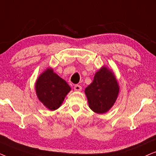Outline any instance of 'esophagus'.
Wrapping results in <instances>:
<instances>
[{
  "instance_id": "34e87169",
  "label": "esophagus",
  "mask_w": 156,
  "mask_h": 156,
  "mask_svg": "<svg viewBox=\"0 0 156 156\" xmlns=\"http://www.w3.org/2000/svg\"><path fill=\"white\" fill-rule=\"evenodd\" d=\"M73 88L76 91H81V90H82V87L79 86V85H76V86H74Z\"/></svg>"
}]
</instances>
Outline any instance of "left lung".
Segmentation results:
<instances>
[{"label":"left lung","instance_id":"obj_1","mask_svg":"<svg viewBox=\"0 0 156 156\" xmlns=\"http://www.w3.org/2000/svg\"><path fill=\"white\" fill-rule=\"evenodd\" d=\"M120 88L113 71L102 66L95 73L93 81L85 89L89 108L98 114H103L113 106Z\"/></svg>","mask_w":156,"mask_h":156}]
</instances>
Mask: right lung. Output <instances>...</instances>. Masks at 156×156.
I'll return each mask as SVG.
<instances>
[{
  "label": "right lung",
  "mask_w": 156,
  "mask_h": 156,
  "mask_svg": "<svg viewBox=\"0 0 156 156\" xmlns=\"http://www.w3.org/2000/svg\"><path fill=\"white\" fill-rule=\"evenodd\" d=\"M35 89L39 101L50 111L60 108L71 88L65 80L48 68L37 78Z\"/></svg>",
  "instance_id": "1"
}]
</instances>
